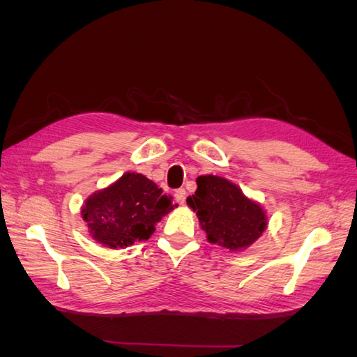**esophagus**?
Here are the masks:
<instances>
[{
  "label": "esophagus",
  "instance_id": "esophagus-1",
  "mask_svg": "<svg viewBox=\"0 0 357 357\" xmlns=\"http://www.w3.org/2000/svg\"><path fill=\"white\" fill-rule=\"evenodd\" d=\"M174 198H176V201L180 204V205H183L186 202V190L185 189H177L176 192H174Z\"/></svg>",
  "mask_w": 357,
  "mask_h": 357
}]
</instances>
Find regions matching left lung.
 <instances>
[{"mask_svg": "<svg viewBox=\"0 0 357 357\" xmlns=\"http://www.w3.org/2000/svg\"><path fill=\"white\" fill-rule=\"evenodd\" d=\"M197 185L195 195L186 201L197 211L210 243L229 250H243L262 235L266 228L265 211L238 186L218 176H201Z\"/></svg>", "mask_w": 357, "mask_h": 357, "instance_id": "obj_1", "label": "left lung"}]
</instances>
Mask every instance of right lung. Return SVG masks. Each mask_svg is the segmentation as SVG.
Returning <instances> with one entry per match:
<instances>
[{"instance_id":"add662e5","label":"right lung","mask_w":357,"mask_h":357,"mask_svg":"<svg viewBox=\"0 0 357 357\" xmlns=\"http://www.w3.org/2000/svg\"><path fill=\"white\" fill-rule=\"evenodd\" d=\"M176 205L162 195L156 183L143 174L126 172L112 186L86 199L82 218L98 243L110 248L149 240L155 225Z\"/></svg>"}]
</instances>
